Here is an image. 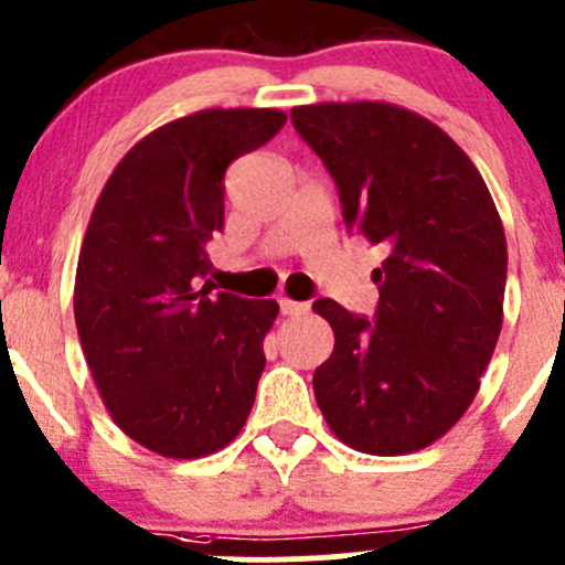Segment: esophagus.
<instances>
[{
  "label": "esophagus",
  "mask_w": 565,
  "mask_h": 565,
  "mask_svg": "<svg viewBox=\"0 0 565 565\" xmlns=\"http://www.w3.org/2000/svg\"><path fill=\"white\" fill-rule=\"evenodd\" d=\"M278 306H281V315H287V317H295V315H303V311H309V303H298V300H289V298L278 300Z\"/></svg>",
  "instance_id": "1"
}]
</instances>
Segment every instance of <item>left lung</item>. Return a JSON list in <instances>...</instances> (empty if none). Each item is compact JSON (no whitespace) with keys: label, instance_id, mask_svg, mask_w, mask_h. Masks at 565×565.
I'll list each match as a JSON object with an SVG mask.
<instances>
[{"label":"left lung","instance_id":"1","mask_svg":"<svg viewBox=\"0 0 565 565\" xmlns=\"http://www.w3.org/2000/svg\"><path fill=\"white\" fill-rule=\"evenodd\" d=\"M292 125L333 177L347 230L385 248L374 319L315 303L335 335L317 404L355 451H420L465 415L498 344L509 270L498 207L457 141L407 108L298 106Z\"/></svg>","mask_w":565,"mask_h":565}]
</instances>
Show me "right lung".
Here are the masks:
<instances>
[{
  "label": "right lung",
  "mask_w": 565,
  "mask_h": 565,
  "mask_svg": "<svg viewBox=\"0 0 565 565\" xmlns=\"http://www.w3.org/2000/svg\"><path fill=\"white\" fill-rule=\"evenodd\" d=\"M287 122L278 108H204L134 145L95 202L76 267L78 339L114 424L169 459L241 435L276 300L213 292L224 174Z\"/></svg>",
  "instance_id": "add662e5"
}]
</instances>
